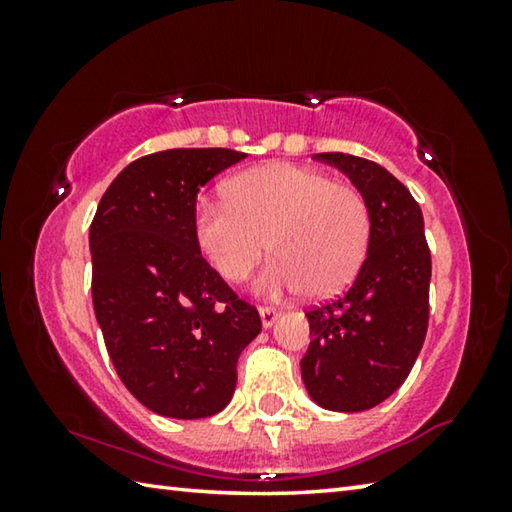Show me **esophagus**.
<instances>
[{"instance_id": "1", "label": "esophagus", "mask_w": 512, "mask_h": 512, "mask_svg": "<svg viewBox=\"0 0 512 512\" xmlns=\"http://www.w3.org/2000/svg\"><path fill=\"white\" fill-rule=\"evenodd\" d=\"M259 318H262L264 327H271L277 318H280V311L273 307H259Z\"/></svg>"}]
</instances>
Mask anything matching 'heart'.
Masks as SVG:
<instances>
[{"label": "heart", "instance_id": "heart-1", "mask_svg": "<svg viewBox=\"0 0 512 512\" xmlns=\"http://www.w3.org/2000/svg\"><path fill=\"white\" fill-rule=\"evenodd\" d=\"M370 235V207L357 187L289 162L239 173L228 198L201 196L194 205L196 246L225 280H244L271 248L275 257L255 282L264 296H336L359 273Z\"/></svg>", "mask_w": 512, "mask_h": 512}]
</instances>
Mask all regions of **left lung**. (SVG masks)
I'll return each mask as SVG.
<instances>
[{"label":"left lung","instance_id":"left-lung-1","mask_svg":"<svg viewBox=\"0 0 512 512\" xmlns=\"http://www.w3.org/2000/svg\"><path fill=\"white\" fill-rule=\"evenodd\" d=\"M341 169L370 207L372 235L357 280L307 311L311 343L300 361L311 400L329 411H368L409 377L429 325L431 253L422 210L381 164L348 153H316Z\"/></svg>","mask_w":512,"mask_h":512}]
</instances>
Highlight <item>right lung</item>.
I'll use <instances>...</instances> for the list:
<instances>
[{"instance_id": "1", "label": "right lung", "mask_w": 512, "mask_h": 512, "mask_svg": "<svg viewBox=\"0 0 512 512\" xmlns=\"http://www.w3.org/2000/svg\"><path fill=\"white\" fill-rule=\"evenodd\" d=\"M246 158L232 149L144 155L112 180L90 225L92 305L119 379L164 418L223 411L241 350L262 332L201 257L194 205L205 183Z\"/></svg>"}]
</instances>
